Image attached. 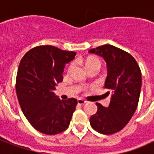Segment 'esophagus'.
Masks as SVG:
<instances>
[{
    "mask_svg": "<svg viewBox=\"0 0 154 154\" xmlns=\"http://www.w3.org/2000/svg\"><path fill=\"white\" fill-rule=\"evenodd\" d=\"M77 103H78V105H84L85 103H87V101L83 100V99H78L77 100Z\"/></svg>",
    "mask_w": 154,
    "mask_h": 154,
    "instance_id": "1",
    "label": "esophagus"
}]
</instances>
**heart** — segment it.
I'll list each match as a JSON object with an SVG mask.
<instances>
[{"mask_svg":"<svg viewBox=\"0 0 154 154\" xmlns=\"http://www.w3.org/2000/svg\"><path fill=\"white\" fill-rule=\"evenodd\" d=\"M73 63L69 65V67H68V71H71V69L73 67ZM86 65H87V67L88 69L91 68V67H100V66H101V62H100V60L98 57H88L87 59V61H86Z\"/></svg>","mask_w":154,"mask_h":154,"instance_id":"heart-1","label":"heart"}]
</instances>
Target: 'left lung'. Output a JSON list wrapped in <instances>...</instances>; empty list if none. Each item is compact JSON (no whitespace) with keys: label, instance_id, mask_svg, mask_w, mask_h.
Masks as SVG:
<instances>
[{"label":"left lung","instance_id":"obj_1","mask_svg":"<svg viewBox=\"0 0 154 154\" xmlns=\"http://www.w3.org/2000/svg\"><path fill=\"white\" fill-rule=\"evenodd\" d=\"M104 57L107 64L105 87L111 95L109 106L97 103V113L91 116V126L103 134H113L128 124L139 100L142 77L139 64L131 54L110 44L88 51Z\"/></svg>","mask_w":154,"mask_h":154}]
</instances>
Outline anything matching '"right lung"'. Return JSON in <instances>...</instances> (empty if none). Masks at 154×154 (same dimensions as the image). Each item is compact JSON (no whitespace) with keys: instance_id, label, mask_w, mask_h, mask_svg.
<instances>
[{"instance_id":"add662e5","label":"right lung","mask_w":154,"mask_h":154,"mask_svg":"<svg viewBox=\"0 0 154 154\" xmlns=\"http://www.w3.org/2000/svg\"><path fill=\"white\" fill-rule=\"evenodd\" d=\"M75 55L72 51L41 45L28 51L20 60L15 83L19 103L30 125L43 134H57L69 126L77 100H61L54 91L63 79L65 64Z\"/></svg>"}]
</instances>
